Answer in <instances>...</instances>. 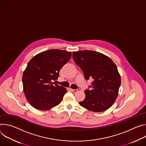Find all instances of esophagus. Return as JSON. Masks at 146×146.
I'll list each match as a JSON object with an SVG mask.
<instances>
[{"label": "esophagus", "mask_w": 146, "mask_h": 146, "mask_svg": "<svg viewBox=\"0 0 146 146\" xmlns=\"http://www.w3.org/2000/svg\"><path fill=\"white\" fill-rule=\"evenodd\" d=\"M72 91L74 92V93H77L78 92L80 91V89H72Z\"/></svg>", "instance_id": "obj_1"}]
</instances>
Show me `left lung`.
<instances>
[{
    "mask_svg": "<svg viewBox=\"0 0 146 146\" xmlns=\"http://www.w3.org/2000/svg\"><path fill=\"white\" fill-rule=\"evenodd\" d=\"M72 57L85 78L93 79L92 89L85 91V99L80 106L97 112L108 110L117 98L121 82L115 64L109 57L92 50L73 52Z\"/></svg>",
    "mask_w": 146,
    "mask_h": 146,
    "instance_id": "left-lung-1",
    "label": "left lung"
}]
</instances>
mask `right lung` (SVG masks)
Returning <instances> with one entry per match:
<instances>
[{"label": "right lung", "mask_w": 146, "mask_h": 146, "mask_svg": "<svg viewBox=\"0 0 146 146\" xmlns=\"http://www.w3.org/2000/svg\"><path fill=\"white\" fill-rule=\"evenodd\" d=\"M71 57V52L58 49L42 52L32 58L22 80L27 100L36 109L48 110L58 105L67 90L56 84L60 69Z\"/></svg>", "instance_id": "obj_1"}]
</instances>
